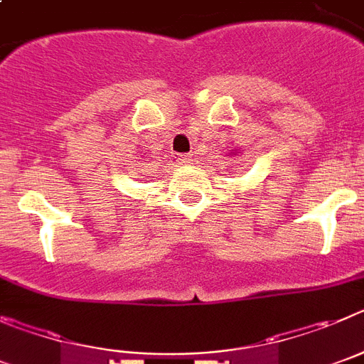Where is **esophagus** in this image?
<instances>
[{
    "label": "esophagus",
    "mask_w": 364,
    "mask_h": 364,
    "mask_svg": "<svg viewBox=\"0 0 364 364\" xmlns=\"http://www.w3.org/2000/svg\"><path fill=\"white\" fill-rule=\"evenodd\" d=\"M192 161H194V159H192V156H190V154H181V156L178 158L179 165H188V163H192Z\"/></svg>",
    "instance_id": "1"
}]
</instances>
